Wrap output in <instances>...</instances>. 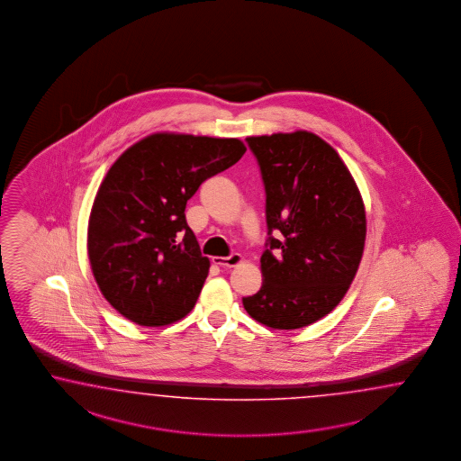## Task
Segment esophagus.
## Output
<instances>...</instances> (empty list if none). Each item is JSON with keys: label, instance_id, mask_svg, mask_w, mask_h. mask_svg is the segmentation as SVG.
Masks as SVG:
<instances>
[{"label": "esophagus", "instance_id": "1", "mask_svg": "<svg viewBox=\"0 0 461 461\" xmlns=\"http://www.w3.org/2000/svg\"><path fill=\"white\" fill-rule=\"evenodd\" d=\"M243 262V257L240 253H233L230 257H214L212 263L218 265V267H223V268H231V267H237L240 263Z\"/></svg>", "mask_w": 461, "mask_h": 461}]
</instances>
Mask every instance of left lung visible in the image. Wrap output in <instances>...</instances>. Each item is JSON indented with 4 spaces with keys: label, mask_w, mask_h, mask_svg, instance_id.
I'll return each mask as SVG.
<instances>
[{
    "label": "left lung",
    "mask_w": 461,
    "mask_h": 461,
    "mask_svg": "<svg viewBox=\"0 0 461 461\" xmlns=\"http://www.w3.org/2000/svg\"><path fill=\"white\" fill-rule=\"evenodd\" d=\"M247 140L262 171L270 237L262 288L243 307L267 327L300 329L334 311L357 274L366 241L361 193L336 149L312 132Z\"/></svg>",
    "instance_id": "1"
}]
</instances>
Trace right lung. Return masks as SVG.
I'll return each instance as SVG.
<instances>
[{
    "mask_svg": "<svg viewBox=\"0 0 461 461\" xmlns=\"http://www.w3.org/2000/svg\"><path fill=\"white\" fill-rule=\"evenodd\" d=\"M245 150L233 137L156 132L111 166L88 218V262L125 319L161 327L194 307L210 260L187 226V199Z\"/></svg>",
    "mask_w": 461,
    "mask_h": 461,
    "instance_id": "1",
    "label": "right lung"
}]
</instances>
